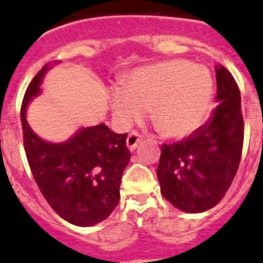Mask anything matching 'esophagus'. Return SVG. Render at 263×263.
Listing matches in <instances>:
<instances>
[{
  "label": "esophagus",
  "instance_id": "esophagus-1",
  "mask_svg": "<svg viewBox=\"0 0 263 263\" xmlns=\"http://www.w3.org/2000/svg\"><path fill=\"white\" fill-rule=\"evenodd\" d=\"M141 141H142L141 135H139L138 132L134 131L128 135V138H126V146H128L129 151H135Z\"/></svg>",
  "mask_w": 263,
  "mask_h": 263
}]
</instances>
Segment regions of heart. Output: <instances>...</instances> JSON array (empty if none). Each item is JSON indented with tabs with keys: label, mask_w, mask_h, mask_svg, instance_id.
I'll use <instances>...</instances> for the list:
<instances>
[{
	"label": "heart",
	"mask_w": 263,
	"mask_h": 263,
	"mask_svg": "<svg viewBox=\"0 0 263 263\" xmlns=\"http://www.w3.org/2000/svg\"><path fill=\"white\" fill-rule=\"evenodd\" d=\"M213 99L211 72L188 61L171 60L137 68L111 92V108L118 121L128 125L145 116L167 138L181 139L199 131Z\"/></svg>",
	"instance_id": "b5f03b06"
}]
</instances>
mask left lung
I'll return each instance as SVG.
<instances>
[{
	"mask_svg": "<svg viewBox=\"0 0 263 263\" xmlns=\"http://www.w3.org/2000/svg\"><path fill=\"white\" fill-rule=\"evenodd\" d=\"M219 102L199 131L161 146L157 178L163 196L188 213L209 211L234 180L244 142V120L237 82L223 65L216 67Z\"/></svg>",
	"mask_w": 263,
	"mask_h": 263,
	"instance_id": "left-lung-1",
	"label": "left lung"
}]
</instances>
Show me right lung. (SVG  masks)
<instances>
[{"instance_id": "1", "label": "right lung", "mask_w": 263, "mask_h": 263, "mask_svg": "<svg viewBox=\"0 0 263 263\" xmlns=\"http://www.w3.org/2000/svg\"><path fill=\"white\" fill-rule=\"evenodd\" d=\"M48 64L26 89L21 107L23 145L39 190L64 220L87 227L111 215L120 202L122 173L129 163L126 134L104 124L82 128L67 142L39 138L26 121V108L40 93Z\"/></svg>"}]
</instances>
